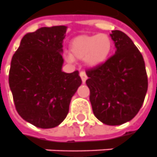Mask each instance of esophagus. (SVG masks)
<instances>
[{"mask_svg": "<svg viewBox=\"0 0 157 157\" xmlns=\"http://www.w3.org/2000/svg\"><path fill=\"white\" fill-rule=\"evenodd\" d=\"M79 76H80L81 79H82V82L83 83H85L87 79V76H86V72H84V71H81L80 73H79Z\"/></svg>", "mask_w": 157, "mask_h": 157, "instance_id": "esophagus-1", "label": "esophagus"}]
</instances>
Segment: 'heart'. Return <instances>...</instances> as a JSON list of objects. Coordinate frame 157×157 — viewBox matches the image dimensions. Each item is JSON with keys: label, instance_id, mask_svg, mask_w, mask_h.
Instances as JSON below:
<instances>
[{"label": "heart", "instance_id": "b5f03b06", "mask_svg": "<svg viewBox=\"0 0 157 157\" xmlns=\"http://www.w3.org/2000/svg\"><path fill=\"white\" fill-rule=\"evenodd\" d=\"M112 48V40L107 34L79 35L71 40L70 44L71 55L66 57V60L72 63L74 59H86L87 66L96 67L107 60Z\"/></svg>", "mask_w": 157, "mask_h": 157}]
</instances>
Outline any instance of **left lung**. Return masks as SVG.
Returning a JSON list of instances; mask_svg holds the SVG:
<instances>
[{
	"mask_svg": "<svg viewBox=\"0 0 157 157\" xmlns=\"http://www.w3.org/2000/svg\"><path fill=\"white\" fill-rule=\"evenodd\" d=\"M115 54L86 71V85L95 117L107 125L130 121L144 104L148 78L143 55L124 33L111 32Z\"/></svg>",
	"mask_w": 157,
	"mask_h": 157,
	"instance_id": "left-lung-1",
	"label": "left lung"
}]
</instances>
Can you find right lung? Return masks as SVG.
<instances>
[{"label":"right lung","mask_w":157,"mask_h":157,"mask_svg":"<svg viewBox=\"0 0 157 157\" xmlns=\"http://www.w3.org/2000/svg\"><path fill=\"white\" fill-rule=\"evenodd\" d=\"M67 27H41L22 38L9 70V86L19 115L41 129L66 117L72 96L82 83L78 71H62Z\"/></svg>","instance_id":"obj_1"}]
</instances>
